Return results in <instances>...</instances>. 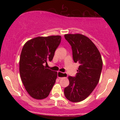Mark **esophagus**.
I'll return each mask as SVG.
<instances>
[{
	"label": "esophagus",
	"instance_id": "obj_1",
	"mask_svg": "<svg viewBox=\"0 0 120 120\" xmlns=\"http://www.w3.org/2000/svg\"><path fill=\"white\" fill-rule=\"evenodd\" d=\"M57 77L60 79H61L63 78H65L67 77V74L65 73H62L60 71H58L57 72Z\"/></svg>",
	"mask_w": 120,
	"mask_h": 120
}]
</instances>
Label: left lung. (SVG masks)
I'll list each match as a JSON object with an SVG mask.
<instances>
[{"label": "left lung", "instance_id": "1", "mask_svg": "<svg viewBox=\"0 0 120 120\" xmlns=\"http://www.w3.org/2000/svg\"><path fill=\"white\" fill-rule=\"evenodd\" d=\"M71 47L74 63H79L75 77L69 76V85L64 89L66 98L79 102L88 97L99 81L103 67L101 55L95 45L82 34H65Z\"/></svg>", "mask_w": 120, "mask_h": 120}]
</instances>
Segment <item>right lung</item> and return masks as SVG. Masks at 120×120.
<instances>
[{"mask_svg": "<svg viewBox=\"0 0 120 120\" xmlns=\"http://www.w3.org/2000/svg\"><path fill=\"white\" fill-rule=\"evenodd\" d=\"M61 37H39L27 41L22 49L20 74L26 90L32 98L43 99L49 95L57 73L44 66L51 61Z\"/></svg>", "mask_w": 120, "mask_h": 120, "instance_id": "add662e5", "label": "right lung"}]
</instances>
